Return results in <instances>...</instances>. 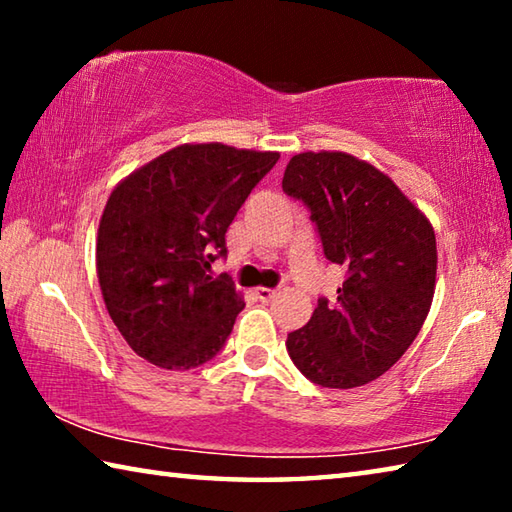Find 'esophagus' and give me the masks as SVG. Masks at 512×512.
Listing matches in <instances>:
<instances>
[{"label": "esophagus", "mask_w": 512, "mask_h": 512, "mask_svg": "<svg viewBox=\"0 0 512 512\" xmlns=\"http://www.w3.org/2000/svg\"><path fill=\"white\" fill-rule=\"evenodd\" d=\"M255 296H257V300H262V302H271L275 298V291L266 289V287H259V289H255Z\"/></svg>", "instance_id": "obj_1"}]
</instances>
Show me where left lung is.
Returning <instances> with one entry per match:
<instances>
[{
	"mask_svg": "<svg viewBox=\"0 0 512 512\" xmlns=\"http://www.w3.org/2000/svg\"><path fill=\"white\" fill-rule=\"evenodd\" d=\"M282 189L311 210L329 262L348 268L336 300L320 298L287 336L289 357L323 388L370 384L409 350L431 309L433 225L384 171L343 151L293 155Z\"/></svg>",
	"mask_w": 512,
	"mask_h": 512,
	"instance_id": "8db88e82",
	"label": "left lung"
}]
</instances>
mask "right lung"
<instances>
[{
	"label": "right lung",
	"mask_w": 512,
	"mask_h": 512,
	"mask_svg": "<svg viewBox=\"0 0 512 512\" xmlns=\"http://www.w3.org/2000/svg\"><path fill=\"white\" fill-rule=\"evenodd\" d=\"M277 151L180 144L117 183L97 235L103 302L135 354L189 370L223 348L244 298L212 277L225 232Z\"/></svg>",
	"instance_id": "1"
}]
</instances>
